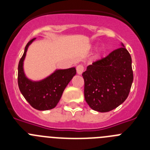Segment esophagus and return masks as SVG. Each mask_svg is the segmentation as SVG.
I'll use <instances>...</instances> for the list:
<instances>
[{
  "mask_svg": "<svg viewBox=\"0 0 150 150\" xmlns=\"http://www.w3.org/2000/svg\"><path fill=\"white\" fill-rule=\"evenodd\" d=\"M83 71H84V67L82 64H79V65L76 66V72L79 75L83 74Z\"/></svg>",
  "mask_w": 150,
  "mask_h": 150,
  "instance_id": "34e87169",
  "label": "esophagus"
}]
</instances>
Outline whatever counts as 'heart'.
Returning a JSON list of instances; mask_svg holds the SVG:
<instances>
[{
	"label": "heart",
	"mask_w": 150,
	"mask_h": 150,
	"mask_svg": "<svg viewBox=\"0 0 150 150\" xmlns=\"http://www.w3.org/2000/svg\"><path fill=\"white\" fill-rule=\"evenodd\" d=\"M104 47H101V48H100V50L96 52V54H95V57H96V58H99L100 56H101L102 54L104 53Z\"/></svg>",
	"instance_id": "1"
}]
</instances>
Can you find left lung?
I'll return each mask as SVG.
<instances>
[{
	"instance_id": "obj_1",
	"label": "left lung",
	"mask_w": 150,
	"mask_h": 150,
	"mask_svg": "<svg viewBox=\"0 0 150 150\" xmlns=\"http://www.w3.org/2000/svg\"><path fill=\"white\" fill-rule=\"evenodd\" d=\"M83 76L88 106L98 112H109L128 98L133 83L132 57L121 43L120 48L88 65Z\"/></svg>"
}]
</instances>
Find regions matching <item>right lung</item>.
<instances>
[{"label":"right lung","mask_w":150,"mask_h":150,"mask_svg":"<svg viewBox=\"0 0 150 150\" xmlns=\"http://www.w3.org/2000/svg\"><path fill=\"white\" fill-rule=\"evenodd\" d=\"M36 38L26 45L24 54L18 66V85L21 93L25 100L38 110H48L56 107L63 91L76 74V67L56 69L50 76L38 81L27 77L24 71V61L29 46Z\"/></svg>","instance_id":"1"}]
</instances>
